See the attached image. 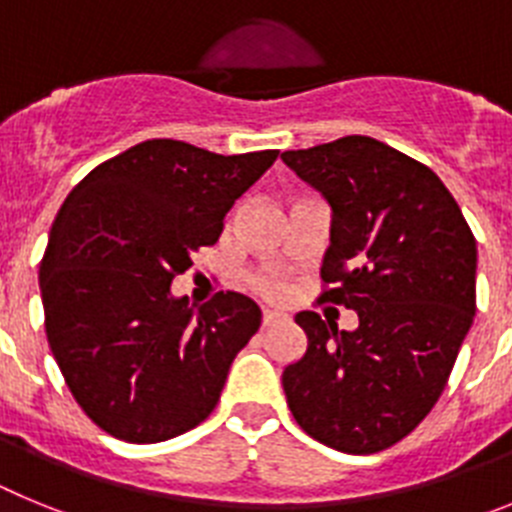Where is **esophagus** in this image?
Instances as JSON below:
<instances>
[{
	"mask_svg": "<svg viewBox=\"0 0 512 512\" xmlns=\"http://www.w3.org/2000/svg\"><path fill=\"white\" fill-rule=\"evenodd\" d=\"M282 320H284L282 312H277V310H264V328H269V325L282 323Z\"/></svg>",
	"mask_w": 512,
	"mask_h": 512,
	"instance_id": "1",
	"label": "esophagus"
}]
</instances>
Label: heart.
Masks as SVG:
<instances>
[{"mask_svg": "<svg viewBox=\"0 0 512 512\" xmlns=\"http://www.w3.org/2000/svg\"><path fill=\"white\" fill-rule=\"evenodd\" d=\"M253 282H256V287H259L261 292H266V295H277L279 289H282L279 279L271 277V274H261V277H256Z\"/></svg>", "mask_w": 512, "mask_h": 512, "instance_id": "b5f03b06", "label": "heart"}]
</instances>
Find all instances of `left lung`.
Returning <instances> with one entry per match:
<instances>
[{"label": "left lung", "mask_w": 512, "mask_h": 512, "mask_svg": "<svg viewBox=\"0 0 512 512\" xmlns=\"http://www.w3.org/2000/svg\"><path fill=\"white\" fill-rule=\"evenodd\" d=\"M282 161L330 207L320 302L359 315L338 330L297 312L307 351L284 366L287 405L315 441L377 454L446 387L477 312V241L441 179L382 140L346 135Z\"/></svg>", "instance_id": "8db88e82"}]
</instances>
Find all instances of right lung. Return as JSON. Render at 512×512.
<instances>
[{
  "mask_svg": "<svg viewBox=\"0 0 512 512\" xmlns=\"http://www.w3.org/2000/svg\"><path fill=\"white\" fill-rule=\"evenodd\" d=\"M277 156L146 140L89 171L58 210L40 264L45 333L74 400L110 436L158 443L215 410L261 310L238 292L194 307L171 282Z\"/></svg>",
  "mask_w": 512,
  "mask_h": 512,
  "instance_id": "add662e5",
  "label": "right lung"
}]
</instances>
